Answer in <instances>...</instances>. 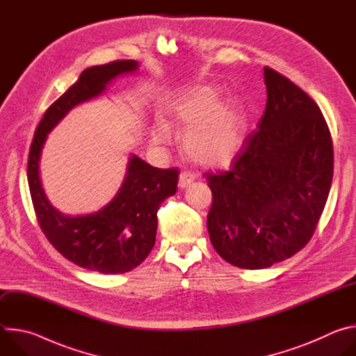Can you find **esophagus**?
I'll list each match as a JSON object with an SVG mask.
<instances>
[{"label":"esophagus","mask_w":356,"mask_h":356,"mask_svg":"<svg viewBox=\"0 0 356 356\" xmlns=\"http://www.w3.org/2000/svg\"><path fill=\"white\" fill-rule=\"evenodd\" d=\"M195 179V175L193 172H188V170H183L179 176V187L180 188H186L188 187Z\"/></svg>","instance_id":"34e87169"}]
</instances>
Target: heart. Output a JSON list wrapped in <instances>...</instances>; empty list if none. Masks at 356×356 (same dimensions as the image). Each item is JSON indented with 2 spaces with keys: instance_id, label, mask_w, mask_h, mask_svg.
I'll return each mask as SVG.
<instances>
[{
  "instance_id": "obj_1",
  "label": "heart",
  "mask_w": 356,
  "mask_h": 356,
  "mask_svg": "<svg viewBox=\"0 0 356 356\" xmlns=\"http://www.w3.org/2000/svg\"><path fill=\"white\" fill-rule=\"evenodd\" d=\"M220 92L211 86H198L169 107L172 127L186 131L187 155L204 166L228 165L241 150L245 138V117L234 103H218ZM154 142L165 145L170 139L166 124L158 122L152 132Z\"/></svg>"
}]
</instances>
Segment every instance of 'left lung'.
<instances>
[{
  "instance_id": "1",
  "label": "left lung",
  "mask_w": 356,
  "mask_h": 356,
  "mask_svg": "<svg viewBox=\"0 0 356 356\" xmlns=\"http://www.w3.org/2000/svg\"><path fill=\"white\" fill-rule=\"evenodd\" d=\"M266 108L231 169L206 173L213 193L207 217L218 255L242 269L291 258L312 239L334 173L327 121L314 99L265 67Z\"/></svg>"
}]
</instances>
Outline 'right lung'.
<instances>
[{
    "mask_svg": "<svg viewBox=\"0 0 356 356\" xmlns=\"http://www.w3.org/2000/svg\"><path fill=\"white\" fill-rule=\"evenodd\" d=\"M136 69L135 60L86 69L46 110L29 149L28 183L42 232L67 261L106 275L129 272L146 259L155 245L161 204L177 190L179 169L154 168L134 155L120 191L106 207L88 216L70 217L47 201L39 179V159L47 134L73 107L99 95L117 76Z\"/></svg>",
    "mask_w": 356,
    "mask_h": 356,
    "instance_id": "right-lung-1",
    "label": "right lung"
}]
</instances>
